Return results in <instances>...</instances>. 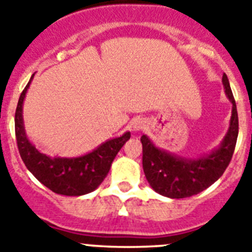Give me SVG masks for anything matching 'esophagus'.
<instances>
[{"label": "esophagus", "mask_w": 252, "mask_h": 252, "mask_svg": "<svg viewBox=\"0 0 252 252\" xmlns=\"http://www.w3.org/2000/svg\"><path fill=\"white\" fill-rule=\"evenodd\" d=\"M145 121H142V120H137V121H135V124H133V131H140L142 130V128H145Z\"/></svg>", "instance_id": "1"}]
</instances>
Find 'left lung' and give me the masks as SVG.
Returning <instances> with one entry per match:
<instances>
[{"instance_id":"8db88e82","label":"left lung","mask_w":252,"mask_h":252,"mask_svg":"<svg viewBox=\"0 0 252 252\" xmlns=\"http://www.w3.org/2000/svg\"><path fill=\"white\" fill-rule=\"evenodd\" d=\"M222 83L232 103V116L223 141L211 154L199 159H187L157 148L146 135L141 136L144 173L151 188L159 194L175 199L198 194L218 180L230 164L239 135V116L226 74Z\"/></svg>"}]
</instances>
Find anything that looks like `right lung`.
Listing matches in <instances>:
<instances>
[{
  "label": "right lung",
  "instance_id": "right-lung-1",
  "mask_svg": "<svg viewBox=\"0 0 252 252\" xmlns=\"http://www.w3.org/2000/svg\"><path fill=\"white\" fill-rule=\"evenodd\" d=\"M31 81L32 77L22 91L15 112V133L22 161L40 183L57 194L83 195L93 192L107 177L113 159L131 133L108 140L83 157L50 158L41 154L29 141L22 120V103Z\"/></svg>",
  "mask_w": 252,
  "mask_h": 252
}]
</instances>
